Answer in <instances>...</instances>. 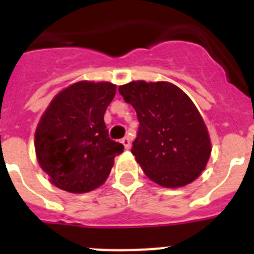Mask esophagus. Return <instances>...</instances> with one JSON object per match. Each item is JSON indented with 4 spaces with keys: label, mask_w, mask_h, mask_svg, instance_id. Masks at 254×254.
<instances>
[{
    "label": "esophagus",
    "mask_w": 254,
    "mask_h": 254,
    "mask_svg": "<svg viewBox=\"0 0 254 254\" xmlns=\"http://www.w3.org/2000/svg\"><path fill=\"white\" fill-rule=\"evenodd\" d=\"M121 142L123 144L125 149H129V146H131V137H129V136H125V137L121 140Z\"/></svg>",
    "instance_id": "obj_1"
}]
</instances>
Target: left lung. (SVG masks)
<instances>
[{"instance_id": "8db88e82", "label": "left lung", "mask_w": 254, "mask_h": 254, "mask_svg": "<svg viewBox=\"0 0 254 254\" xmlns=\"http://www.w3.org/2000/svg\"><path fill=\"white\" fill-rule=\"evenodd\" d=\"M119 94L137 114V137L131 153L145 175L164 188L198 179L211 155L204 121L190 97L168 82H131Z\"/></svg>"}]
</instances>
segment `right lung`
Listing matches in <instances>:
<instances>
[{
	"label": "right lung",
	"mask_w": 254,
	"mask_h": 254,
	"mask_svg": "<svg viewBox=\"0 0 254 254\" xmlns=\"http://www.w3.org/2000/svg\"><path fill=\"white\" fill-rule=\"evenodd\" d=\"M116 84L82 81L54 97L34 135L41 168L51 183L82 194L105 183L123 145L109 137L104 114Z\"/></svg>",
	"instance_id": "1"
}]
</instances>
